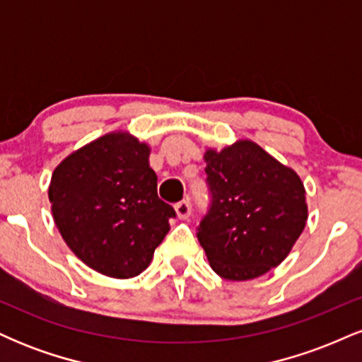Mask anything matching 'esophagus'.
Masks as SVG:
<instances>
[{
  "label": "esophagus",
  "mask_w": 362,
  "mask_h": 362,
  "mask_svg": "<svg viewBox=\"0 0 362 362\" xmlns=\"http://www.w3.org/2000/svg\"><path fill=\"white\" fill-rule=\"evenodd\" d=\"M175 213L178 219H187L190 216V202L189 201H180L175 204Z\"/></svg>",
  "instance_id": "esophagus-1"
}]
</instances>
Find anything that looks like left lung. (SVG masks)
<instances>
[{
    "label": "left lung",
    "instance_id": "1",
    "mask_svg": "<svg viewBox=\"0 0 362 362\" xmlns=\"http://www.w3.org/2000/svg\"><path fill=\"white\" fill-rule=\"evenodd\" d=\"M209 214L197 238L209 265L230 281H248L277 267L306 226L308 204L300 175L252 139L206 148Z\"/></svg>",
    "mask_w": 362,
    "mask_h": 362
}]
</instances>
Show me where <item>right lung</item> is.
<instances>
[{
	"label": "right lung",
	"instance_id": "right-lung-1",
	"mask_svg": "<svg viewBox=\"0 0 362 362\" xmlns=\"http://www.w3.org/2000/svg\"><path fill=\"white\" fill-rule=\"evenodd\" d=\"M149 153L129 131H112L74 149L52 172L49 201L62 240L107 277L146 271L175 216L158 197Z\"/></svg>",
	"mask_w": 362,
	"mask_h": 362
}]
</instances>
